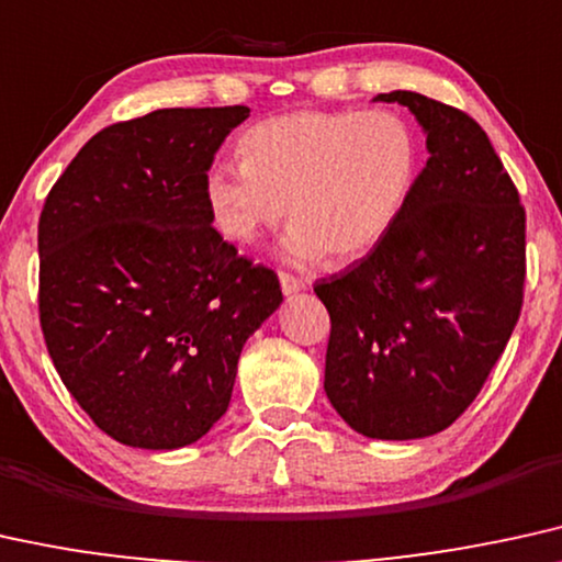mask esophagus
<instances>
[{
  "mask_svg": "<svg viewBox=\"0 0 562 562\" xmlns=\"http://www.w3.org/2000/svg\"><path fill=\"white\" fill-rule=\"evenodd\" d=\"M280 288L285 295H295V293H301V290H305V280L303 277H295L290 272H280Z\"/></svg>",
  "mask_w": 562,
  "mask_h": 562,
  "instance_id": "esophagus-1",
  "label": "esophagus"
}]
</instances>
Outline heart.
Listing matches in <instances>:
<instances>
[{
  "label": "heart",
  "mask_w": 562,
  "mask_h": 562,
  "mask_svg": "<svg viewBox=\"0 0 562 562\" xmlns=\"http://www.w3.org/2000/svg\"><path fill=\"white\" fill-rule=\"evenodd\" d=\"M240 162L204 173V202L223 236L254 244L290 217L293 261H352L389 236L420 170V139L394 111H295L254 124Z\"/></svg>",
  "instance_id": "b5f03b06"
}]
</instances>
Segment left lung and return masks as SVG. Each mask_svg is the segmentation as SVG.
Listing matches in <instances>:
<instances>
[{
  "label": "left lung",
  "mask_w": 562,
  "mask_h": 562,
  "mask_svg": "<svg viewBox=\"0 0 562 562\" xmlns=\"http://www.w3.org/2000/svg\"><path fill=\"white\" fill-rule=\"evenodd\" d=\"M375 101L415 113L430 158L389 236L314 285L331 318L324 392L352 430L412 440L449 428L506 350L527 215L472 116L409 90Z\"/></svg>",
  "instance_id": "8db88e82"
}]
</instances>
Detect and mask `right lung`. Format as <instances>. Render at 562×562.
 I'll return each mask as SVG.
<instances>
[{
	"label": "right lung",
	"mask_w": 562,
	"mask_h": 562,
	"mask_svg": "<svg viewBox=\"0 0 562 562\" xmlns=\"http://www.w3.org/2000/svg\"><path fill=\"white\" fill-rule=\"evenodd\" d=\"M246 105L160 109L98 132L38 220L41 329L90 420L134 449L225 415L246 339L282 303L272 269L212 228L204 173Z\"/></svg>",
	"instance_id": "right-lung-1"
}]
</instances>
